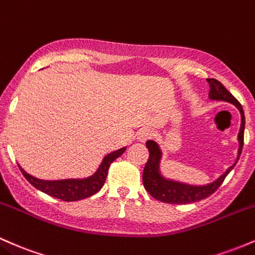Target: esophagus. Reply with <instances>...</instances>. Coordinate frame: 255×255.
Returning a JSON list of instances; mask_svg holds the SVG:
<instances>
[{
    "label": "esophagus",
    "instance_id": "esophagus-1",
    "mask_svg": "<svg viewBox=\"0 0 255 255\" xmlns=\"http://www.w3.org/2000/svg\"><path fill=\"white\" fill-rule=\"evenodd\" d=\"M151 136H153V132H151L150 128H143L137 132V139H138L139 142L148 141V139L151 138Z\"/></svg>",
    "mask_w": 255,
    "mask_h": 255
}]
</instances>
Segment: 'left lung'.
<instances>
[{
  "label": "left lung",
  "mask_w": 255,
  "mask_h": 255,
  "mask_svg": "<svg viewBox=\"0 0 255 255\" xmlns=\"http://www.w3.org/2000/svg\"><path fill=\"white\" fill-rule=\"evenodd\" d=\"M208 84H210V99L212 100H220V101H227L230 104L235 105L239 108L240 113H241V128H240L239 132V154H237V160L240 159V155L242 153L243 148V135H245V113H243L242 106L239 101L231 95L229 91L225 89L224 85L219 81L214 78L207 79ZM148 150H149V158H148L147 164L144 166L143 170V185H144L145 190L150 194L154 199L159 200L161 202H166V204H176V205H185L191 204V202L200 201L204 200L206 197L216 191L224 182L225 177L228 176L229 172L234 168L236 162L233 166L225 171L217 181L207 185H201V187H196V185H189L184 184V183L170 181L166 179L161 176L159 172V162L160 158H161V150H160L159 145L154 141H147L145 143Z\"/></svg>",
  "instance_id": "8db88e82"
}]
</instances>
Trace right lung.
Segmentation results:
<instances>
[{
	"label": "right lung",
	"mask_w": 255,
	"mask_h": 255,
	"mask_svg": "<svg viewBox=\"0 0 255 255\" xmlns=\"http://www.w3.org/2000/svg\"><path fill=\"white\" fill-rule=\"evenodd\" d=\"M127 148L113 151L105 156L104 161L100 165L99 170L94 176L85 179H64V181H42V179L35 178L28 174L19 166L20 171L24 174L36 189L48 194V195L55 197V199L62 200V201H78V200L87 199L104 187L106 177H107L108 168L117 158H119L124 153Z\"/></svg>",
	"instance_id": "right-lung-1"
}]
</instances>
